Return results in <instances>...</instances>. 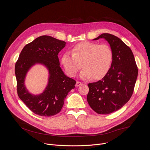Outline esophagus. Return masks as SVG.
<instances>
[{
    "mask_svg": "<svg viewBox=\"0 0 150 150\" xmlns=\"http://www.w3.org/2000/svg\"><path fill=\"white\" fill-rule=\"evenodd\" d=\"M81 84H82V82H79V81H77L75 85H76V87H78V86H79V85H81Z\"/></svg>",
    "mask_w": 150,
    "mask_h": 150,
    "instance_id": "esophagus-1",
    "label": "esophagus"
}]
</instances>
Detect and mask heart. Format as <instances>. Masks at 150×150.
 <instances>
[{"label": "heart", "instance_id": "heart-1", "mask_svg": "<svg viewBox=\"0 0 150 150\" xmlns=\"http://www.w3.org/2000/svg\"><path fill=\"white\" fill-rule=\"evenodd\" d=\"M113 59V51L109 45L83 41L72 47V54L64 53L61 61L70 76H75L82 67L83 69L80 74L82 78L91 76L94 79H98L108 74Z\"/></svg>", "mask_w": 150, "mask_h": 150}]
</instances>
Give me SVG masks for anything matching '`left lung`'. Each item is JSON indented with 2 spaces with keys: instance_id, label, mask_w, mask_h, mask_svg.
I'll list each match as a JSON object with an SVG mask.
<instances>
[{
  "instance_id": "8db88e82",
  "label": "left lung",
  "mask_w": 150,
  "mask_h": 150,
  "mask_svg": "<svg viewBox=\"0 0 150 150\" xmlns=\"http://www.w3.org/2000/svg\"><path fill=\"white\" fill-rule=\"evenodd\" d=\"M104 38L113 53L112 65L101 80L88 84L87 101L98 114L118 110L129 100L138 76V68L131 49L117 37L103 33L94 40Z\"/></svg>"
}]
</instances>
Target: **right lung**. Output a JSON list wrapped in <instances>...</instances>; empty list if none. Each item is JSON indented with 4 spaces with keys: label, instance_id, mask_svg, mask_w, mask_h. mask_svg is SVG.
Wrapping results in <instances>:
<instances>
[{
    "label": "right lung",
    "instance_id": "right-lung-1",
    "mask_svg": "<svg viewBox=\"0 0 150 150\" xmlns=\"http://www.w3.org/2000/svg\"><path fill=\"white\" fill-rule=\"evenodd\" d=\"M65 45L64 41L52 37L40 36L24 46L15 63L18 97L37 115L49 117L59 113L66 97L75 87L76 81L64 74L59 66L57 55ZM35 63L44 64L50 72L48 86L38 96L30 94L24 85L27 72Z\"/></svg>",
    "mask_w": 150,
    "mask_h": 150
}]
</instances>
